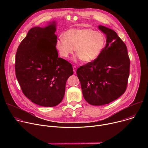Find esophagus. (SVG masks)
Listing matches in <instances>:
<instances>
[{"label": "esophagus", "mask_w": 148, "mask_h": 148, "mask_svg": "<svg viewBox=\"0 0 148 148\" xmlns=\"http://www.w3.org/2000/svg\"><path fill=\"white\" fill-rule=\"evenodd\" d=\"M73 71H74V73H75L76 70H77V67L74 66L73 67Z\"/></svg>", "instance_id": "1"}]
</instances>
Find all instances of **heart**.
<instances>
[{
	"label": "heart",
	"mask_w": 148,
	"mask_h": 148,
	"mask_svg": "<svg viewBox=\"0 0 148 148\" xmlns=\"http://www.w3.org/2000/svg\"><path fill=\"white\" fill-rule=\"evenodd\" d=\"M60 37L56 43V47L61 57L67 58L75 51V60L81 59L89 62L97 58L103 51L106 38L101 32L90 28L71 29Z\"/></svg>",
	"instance_id": "b5f03b06"
}]
</instances>
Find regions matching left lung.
I'll return each instance as SVG.
<instances>
[{"label":"left lung","mask_w":148,"mask_h":148,"mask_svg":"<svg viewBox=\"0 0 148 148\" xmlns=\"http://www.w3.org/2000/svg\"><path fill=\"white\" fill-rule=\"evenodd\" d=\"M107 36L99 57L77 70L83 97L92 105H103L116 99L125 91L130 74L127 48L116 33L98 26Z\"/></svg>","instance_id":"1"}]
</instances>
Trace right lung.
<instances>
[{"label": "right lung", "instance_id": "right-lung-1", "mask_svg": "<svg viewBox=\"0 0 148 148\" xmlns=\"http://www.w3.org/2000/svg\"><path fill=\"white\" fill-rule=\"evenodd\" d=\"M56 22L34 27L18 47L16 76L24 95L42 107H55L64 96L66 84L73 74L71 64L58 57Z\"/></svg>", "mask_w": 148, "mask_h": 148}]
</instances>
